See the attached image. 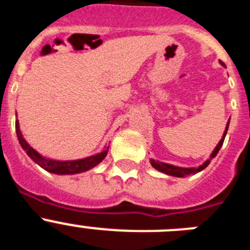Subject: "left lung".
<instances>
[{
    "instance_id": "obj_1",
    "label": "left lung",
    "mask_w": 250,
    "mask_h": 250,
    "mask_svg": "<svg viewBox=\"0 0 250 250\" xmlns=\"http://www.w3.org/2000/svg\"><path fill=\"white\" fill-rule=\"evenodd\" d=\"M223 65V63H222ZM224 66V65H223ZM228 127H229V120L227 123V126H225L224 130V134H223L222 139L218 143V145L215 146V149L213 150V152L210 154L209 159L205 160L202 165H199L198 167H175V165H171V164H167V163H161V161L158 160H154V159H150V164L152 165V167H155L156 170L161 171V173L167 174V175H171V176H176V178H184V176H189V175H194V174L199 173L202 170H204L208 165L210 164L211 159L215 158L216 154L219 152L220 147H222L223 143H224V139L225 135H227V131H228Z\"/></svg>"
}]
</instances>
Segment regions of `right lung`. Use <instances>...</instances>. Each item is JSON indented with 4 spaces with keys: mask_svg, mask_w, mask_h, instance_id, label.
<instances>
[{
    "mask_svg": "<svg viewBox=\"0 0 250 250\" xmlns=\"http://www.w3.org/2000/svg\"><path fill=\"white\" fill-rule=\"evenodd\" d=\"M16 134L19 143L21 147L26 151L28 156L36 163L39 167L45 169L46 171L52 174H59V175H71V174H79L87 171L92 169L101 161L105 159L109 151V146H105L101 152H98L95 155L87 156L83 159H77V160H55V159H48L46 156H42L40 152H37L34 147L28 144L22 135L21 130H20L19 120H16Z\"/></svg>",
    "mask_w": 250,
    "mask_h": 250,
    "instance_id": "obj_1",
    "label": "right lung"
}]
</instances>
